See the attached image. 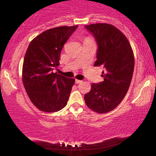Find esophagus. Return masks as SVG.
Listing matches in <instances>:
<instances>
[{
    "label": "esophagus",
    "mask_w": 156,
    "mask_h": 156,
    "mask_svg": "<svg viewBox=\"0 0 156 156\" xmlns=\"http://www.w3.org/2000/svg\"><path fill=\"white\" fill-rule=\"evenodd\" d=\"M82 82H83V80H78V79H76V84H79V83H82Z\"/></svg>",
    "instance_id": "esophagus-1"
}]
</instances>
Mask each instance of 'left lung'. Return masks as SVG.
Instances as JSON below:
<instances>
[{"label":"left lung","mask_w":156,"mask_h":156,"mask_svg":"<svg viewBox=\"0 0 156 156\" xmlns=\"http://www.w3.org/2000/svg\"><path fill=\"white\" fill-rule=\"evenodd\" d=\"M96 41L95 66H103L104 80L93 83L84 101L97 113L110 112L119 105L130 86L134 69V56L126 36L112 25L97 23L85 25Z\"/></svg>","instance_id":"obj_1"}]
</instances>
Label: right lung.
<instances>
[{
	"label": "right lung",
	"mask_w": 156,
	"mask_h": 156,
	"mask_svg": "<svg viewBox=\"0 0 156 156\" xmlns=\"http://www.w3.org/2000/svg\"><path fill=\"white\" fill-rule=\"evenodd\" d=\"M78 25L50 29L29 45L23 65V83L31 102L44 112H56L67 104L75 79L54 73L62 47Z\"/></svg>",
	"instance_id": "right-lung-1"
}]
</instances>
